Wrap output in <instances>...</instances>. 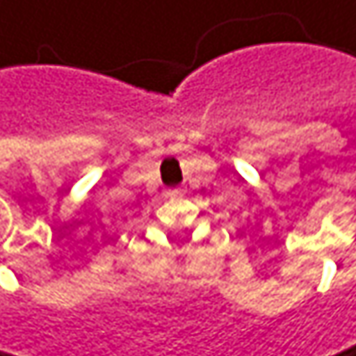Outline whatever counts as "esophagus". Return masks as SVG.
<instances>
[{"instance_id":"34e87169","label":"esophagus","mask_w":356,"mask_h":356,"mask_svg":"<svg viewBox=\"0 0 356 356\" xmlns=\"http://www.w3.org/2000/svg\"><path fill=\"white\" fill-rule=\"evenodd\" d=\"M166 194H168V196H177V194H181V190H179V188H172V190H168Z\"/></svg>"}]
</instances>
